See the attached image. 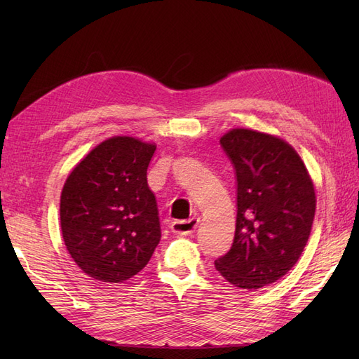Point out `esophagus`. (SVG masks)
I'll return each mask as SVG.
<instances>
[{"mask_svg":"<svg viewBox=\"0 0 359 359\" xmlns=\"http://www.w3.org/2000/svg\"><path fill=\"white\" fill-rule=\"evenodd\" d=\"M198 226H199V219H194L193 217V219H189V220L172 222L170 229H172V232L184 236V235H191L194 231L198 229Z\"/></svg>","mask_w":359,"mask_h":359,"instance_id":"34e87169","label":"esophagus"}]
</instances>
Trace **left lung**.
Instances as JSON below:
<instances>
[{
  "instance_id": "1",
  "label": "left lung",
  "mask_w": 359,
  "mask_h": 359,
  "mask_svg": "<svg viewBox=\"0 0 359 359\" xmlns=\"http://www.w3.org/2000/svg\"><path fill=\"white\" fill-rule=\"evenodd\" d=\"M220 145L236 178V227L215 269L241 289H259L286 276L311 232L316 194L307 168L283 139L233 128Z\"/></svg>"
}]
</instances>
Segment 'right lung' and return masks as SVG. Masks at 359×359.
Returning a JSON list of instances; mask_svg holds the SVG:
<instances>
[{
  "label": "right lung",
  "instance_id": "obj_1",
  "mask_svg": "<svg viewBox=\"0 0 359 359\" xmlns=\"http://www.w3.org/2000/svg\"><path fill=\"white\" fill-rule=\"evenodd\" d=\"M156 145L115 136L78 163L61 191L60 220L70 256L86 276L123 283L142 271L160 243L147 169Z\"/></svg>",
  "mask_w": 359,
  "mask_h": 359
}]
</instances>
